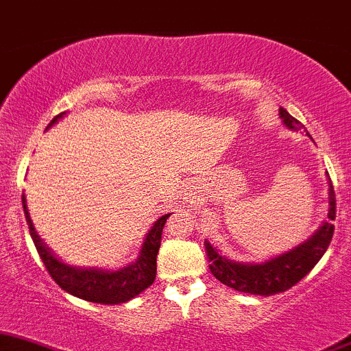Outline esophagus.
<instances>
[{"label": "esophagus", "mask_w": 351, "mask_h": 351, "mask_svg": "<svg viewBox=\"0 0 351 351\" xmlns=\"http://www.w3.org/2000/svg\"><path fill=\"white\" fill-rule=\"evenodd\" d=\"M184 201H186L189 206H194L196 204V196H193V194H187V196L184 197Z\"/></svg>", "instance_id": "1"}]
</instances>
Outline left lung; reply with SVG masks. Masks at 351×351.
<instances>
[{
	"label": "left lung",
	"mask_w": 351,
	"mask_h": 351,
	"mask_svg": "<svg viewBox=\"0 0 351 351\" xmlns=\"http://www.w3.org/2000/svg\"><path fill=\"white\" fill-rule=\"evenodd\" d=\"M280 118L284 125L292 130H301V121L287 113L284 108H280ZM337 218V197H335L333 184L330 179V213H328V221L323 223L319 230L304 241L302 245L295 247L294 250L287 254L276 256L265 263H237L225 258L206 241V250L209 256V269L211 274L228 287L237 289L240 292L258 295H272L279 292L287 291L292 285H295L301 279L313 270V267L319 262L324 255L326 248L330 247V241L333 238L335 226L331 221Z\"/></svg>",
	"instance_id": "8db88e82"
}]
</instances>
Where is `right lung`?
Segmentation results:
<instances>
[{"label": "right lung", "instance_id": "1", "mask_svg": "<svg viewBox=\"0 0 351 351\" xmlns=\"http://www.w3.org/2000/svg\"><path fill=\"white\" fill-rule=\"evenodd\" d=\"M64 113L57 114L52 121L49 123L47 128L53 125ZM23 202L25 218H27L28 230H30V237L34 240L35 248H37L38 255H40L43 265H45L49 276L62 287L69 294L81 298L89 302H99V304H120L126 302L149 289L152 282L155 280V274H157V254L160 248V238L162 230H164L165 221L171 215L162 216L160 219L155 221L152 230L147 234L145 241H143L142 252L136 258L135 263L125 267V269L117 270V272H108V270H97V269H75V267H69L57 260L56 256L49 252V248L42 243L38 234L35 233L32 219L27 211V201L25 196H21Z\"/></svg>", "mask_w": 351, "mask_h": 351}]
</instances>
